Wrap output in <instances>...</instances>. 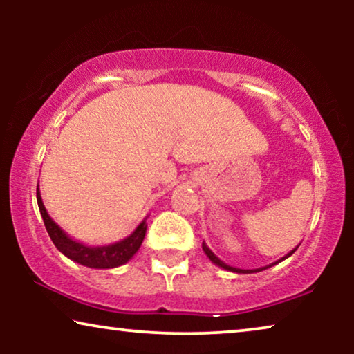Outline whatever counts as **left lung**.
I'll return each mask as SVG.
<instances>
[{"label":"left lung","instance_id":"obj_1","mask_svg":"<svg viewBox=\"0 0 354 354\" xmlns=\"http://www.w3.org/2000/svg\"><path fill=\"white\" fill-rule=\"evenodd\" d=\"M298 250V246L297 248H293L292 251H290L288 254H285L283 258H280L279 261H275V263H272V264H269V266H266V268H259V269H239V268H232V266H229V264H225L224 261H221L219 258H217V256L212 253V251L209 250V246H207L205 241H203V251H205L206 253V256L207 258H209L212 263H214L216 266H219V268H222V269H225V270H230V272H236V274H253V272H261V270H264V269H269V268H272V266H275V264H279V263H282L283 259H287V258H290V256H292L295 251Z\"/></svg>","mask_w":354,"mask_h":354}]
</instances>
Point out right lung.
Returning <instances> with one entry per match:
<instances>
[{
  "label": "right lung",
  "mask_w": 354,
  "mask_h": 354,
  "mask_svg": "<svg viewBox=\"0 0 354 354\" xmlns=\"http://www.w3.org/2000/svg\"><path fill=\"white\" fill-rule=\"evenodd\" d=\"M37 201L38 207H40V214L45 222L46 232L53 240V243L62 254L67 258L79 263L82 266L91 269H113L119 268L125 263H129L133 258V254L140 250V246L143 243L145 234H147V219L140 222V225L135 229L129 236H125L124 240L115 241V243L104 245V246H88L80 243L74 239H71L55 221L51 219L48 214L45 205L41 201L40 190L37 187Z\"/></svg>",
  "instance_id": "obj_1"
}]
</instances>
